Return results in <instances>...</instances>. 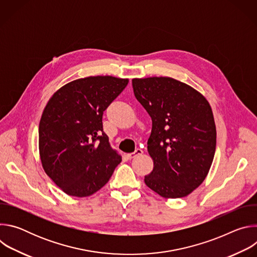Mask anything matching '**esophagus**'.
Segmentation results:
<instances>
[{
	"mask_svg": "<svg viewBox=\"0 0 257 257\" xmlns=\"http://www.w3.org/2000/svg\"><path fill=\"white\" fill-rule=\"evenodd\" d=\"M142 153H143V151H142V150H140V149H136L134 153L128 154V155H127V157H128V159H130V160H131V159H133V158H135V157H137V156L141 155Z\"/></svg>",
	"mask_w": 257,
	"mask_h": 257,
	"instance_id": "esophagus-1",
	"label": "esophagus"
}]
</instances>
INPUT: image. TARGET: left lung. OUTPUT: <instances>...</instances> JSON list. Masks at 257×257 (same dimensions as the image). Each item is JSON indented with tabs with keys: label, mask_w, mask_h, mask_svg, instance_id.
<instances>
[{
	"label": "left lung",
	"mask_w": 257,
	"mask_h": 257,
	"mask_svg": "<svg viewBox=\"0 0 257 257\" xmlns=\"http://www.w3.org/2000/svg\"><path fill=\"white\" fill-rule=\"evenodd\" d=\"M132 86L153 121L148 151L154 170L145 184L165 198L185 197L204 181L213 161L211 107L196 89L171 77L134 78Z\"/></svg>",
	"instance_id": "left-lung-1"
}]
</instances>
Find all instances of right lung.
<instances>
[{
    "instance_id": "1",
    "label": "right lung",
    "mask_w": 257,
    "mask_h": 257,
    "mask_svg": "<svg viewBox=\"0 0 257 257\" xmlns=\"http://www.w3.org/2000/svg\"><path fill=\"white\" fill-rule=\"evenodd\" d=\"M128 82L113 76L80 78L48 101L39 128L40 157L46 174L66 194L92 195L121 163L102 130V114Z\"/></svg>"
}]
</instances>
